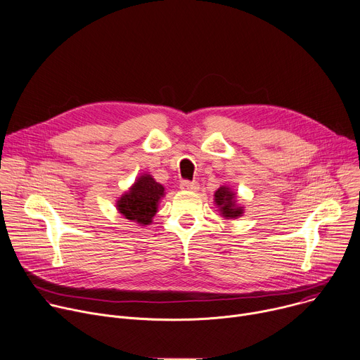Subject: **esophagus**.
I'll return each mask as SVG.
<instances>
[{"label":"esophagus","mask_w":360,"mask_h":360,"mask_svg":"<svg viewBox=\"0 0 360 360\" xmlns=\"http://www.w3.org/2000/svg\"><path fill=\"white\" fill-rule=\"evenodd\" d=\"M179 188L182 191H198L200 189V184L198 182H189V181H182Z\"/></svg>","instance_id":"obj_1"}]
</instances>
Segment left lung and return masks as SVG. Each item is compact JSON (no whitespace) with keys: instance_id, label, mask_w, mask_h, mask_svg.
Instances as JSON below:
<instances>
[{"instance_id":"obj_1","label":"left lung","mask_w":360,"mask_h":360,"mask_svg":"<svg viewBox=\"0 0 360 360\" xmlns=\"http://www.w3.org/2000/svg\"><path fill=\"white\" fill-rule=\"evenodd\" d=\"M214 202L225 219H236L243 217L244 207L237 204V193L226 185H221L214 193Z\"/></svg>"}]
</instances>
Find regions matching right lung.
<instances>
[{
	"instance_id": "obj_1",
	"label": "right lung",
	"mask_w": 360,
	"mask_h": 360,
	"mask_svg": "<svg viewBox=\"0 0 360 360\" xmlns=\"http://www.w3.org/2000/svg\"><path fill=\"white\" fill-rule=\"evenodd\" d=\"M165 197V188L149 174L139 175L116 201L117 212L139 225H149L158 212L160 200Z\"/></svg>"
}]
</instances>
